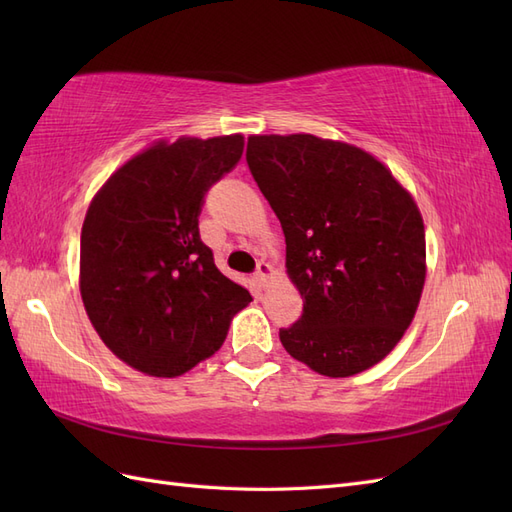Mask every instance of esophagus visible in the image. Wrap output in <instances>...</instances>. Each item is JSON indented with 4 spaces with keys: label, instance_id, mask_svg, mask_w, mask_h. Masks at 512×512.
Listing matches in <instances>:
<instances>
[{
    "label": "esophagus",
    "instance_id": "obj_1",
    "mask_svg": "<svg viewBox=\"0 0 512 512\" xmlns=\"http://www.w3.org/2000/svg\"><path fill=\"white\" fill-rule=\"evenodd\" d=\"M273 273V267L271 265H267V262H260V265L256 267V273H254V277H256V282H258V286L262 288L267 284V277Z\"/></svg>",
    "mask_w": 512,
    "mask_h": 512
}]
</instances>
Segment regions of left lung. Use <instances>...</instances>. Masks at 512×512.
<instances>
[{"label":"left lung","instance_id":"left-lung-1","mask_svg":"<svg viewBox=\"0 0 512 512\" xmlns=\"http://www.w3.org/2000/svg\"><path fill=\"white\" fill-rule=\"evenodd\" d=\"M247 166L280 218L303 314L286 352L322 376L376 365L410 327L425 284L412 196L363 149L312 134L250 136Z\"/></svg>","mask_w":512,"mask_h":512}]
</instances>
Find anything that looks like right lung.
Masks as SVG:
<instances>
[{"label":"right lung","mask_w":512,"mask_h":512,"mask_svg":"<svg viewBox=\"0 0 512 512\" xmlns=\"http://www.w3.org/2000/svg\"><path fill=\"white\" fill-rule=\"evenodd\" d=\"M243 136L179 138L123 164L91 200L81 297L102 342L130 367L175 378L218 350L252 294L200 239L205 196L243 156Z\"/></svg>","instance_id":"obj_1"}]
</instances>
